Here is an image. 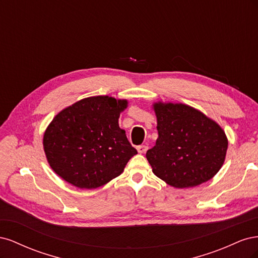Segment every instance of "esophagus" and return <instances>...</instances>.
Returning <instances> with one entry per match:
<instances>
[{"label":"esophagus","mask_w":258,"mask_h":258,"mask_svg":"<svg viewBox=\"0 0 258 258\" xmlns=\"http://www.w3.org/2000/svg\"><path fill=\"white\" fill-rule=\"evenodd\" d=\"M147 148L148 147L146 145H140V146H138L137 150H138L139 154H144L147 151Z\"/></svg>","instance_id":"1"}]
</instances>
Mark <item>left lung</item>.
<instances>
[{"mask_svg":"<svg viewBox=\"0 0 258 258\" xmlns=\"http://www.w3.org/2000/svg\"><path fill=\"white\" fill-rule=\"evenodd\" d=\"M158 138L146 158L153 173L175 188L198 186L212 178L226 158L228 139L223 128L197 108L155 102Z\"/></svg>","mask_w":258,"mask_h":258,"instance_id":"8db88e82","label":"left lung"}]
</instances>
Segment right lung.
<instances>
[{
	"label": "right lung",
	"instance_id": "right-lung-1",
	"mask_svg": "<svg viewBox=\"0 0 258 258\" xmlns=\"http://www.w3.org/2000/svg\"><path fill=\"white\" fill-rule=\"evenodd\" d=\"M128 101L96 96L60 111L46 128L43 146L50 168L82 189L103 186L123 172L138 154L118 118Z\"/></svg>",
	"mask_w": 258,
	"mask_h": 258
}]
</instances>
